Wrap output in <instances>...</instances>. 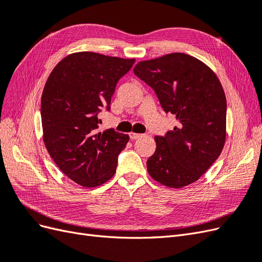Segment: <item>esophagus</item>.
Wrapping results in <instances>:
<instances>
[{
    "mask_svg": "<svg viewBox=\"0 0 262 262\" xmlns=\"http://www.w3.org/2000/svg\"><path fill=\"white\" fill-rule=\"evenodd\" d=\"M129 137H130L131 140H137V139L142 137V134H139V133H136V132H130Z\"/></svg>",
    "mask_w": 262,
    "mask_h": 262,
    "instance_id": "1",
    "label": "esophagus"
}]
</instances>
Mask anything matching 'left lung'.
Returning <instances> with one entry per match:
<instances>
[{"instance_id":"1","label":"left lung","mask_w":262,"mask_h":262,"mask_svg":"<svg viewBox=\"0 0 262 262\" xmlns=\"http://www.w3.org/2000/svg\"><path fill=\"white\" fill-rule=\"evenodd\" d=\"M133 72L179 123L165 137H155L156 149L146 162L149 176L169 188L192 184L225 144L226 97L220 80L202 61L179 52L140 61Z\"/></svg>"}]
</instances>
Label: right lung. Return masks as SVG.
<instances>
[{
    "label": "right lung",
    "mask_w": 262,
    "mask_h": 262,
    "mask_svg": "<svg viewBox=\"0 0 262 262\" xmlns=\"http://www.w3.org/2000/svg\"><path fill=\"white\" fill-rule=\"evenodd\" d=\"M134 59L95 52L69 54L54 67L41 96L45 145L60 170L85 188L105 184L117 168L128 134L99 132L97 115L110 109L116 85Z\"/></svg>",
    "instance_id": "obj_1"
}]
</instances>
